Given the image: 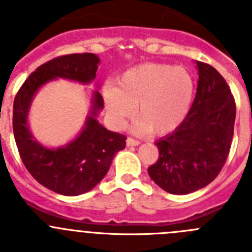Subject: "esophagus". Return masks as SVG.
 Returning <instances> with one entry per match:
<instances>
[{"mask_svg": "<svg viewBox=\"0 0 252 252\" xmlns=\"http://www.w3.org/2000/svg\"><path fill=\"white\" fill-rule=\"evenodd\" d=\"M139 144H140L139 140L134 139V138L129 137L128 139H126V145H128V147H137V145H139Z\"/></svg>", "mask_w": 252, "mask_h": 252, "instance_id": "1", "label": "esophagus"}]
</instances>
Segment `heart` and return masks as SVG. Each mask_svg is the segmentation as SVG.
<instances>
[{"instance_id": "obj_1", "label": "heart", "mask_w": 252, "mask_h": 252, "mask_svg": "<svg viewBox=\"0 0 252 252\" xmlns=\"http://www.w3.org/2000/svg\"><path fill=\"white\" fill-rule=\"evenodd\" d=\"M194 97V81L185 68L166 63H143L126 70L117 87L104 89L112 118L122 123L137 105L138 130L168 134L182 124Z\"/></svg>"}]
</instances>
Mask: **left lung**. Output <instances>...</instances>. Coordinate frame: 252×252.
Returning <instances> with one entry per match:
<instances>
[{
  "label": "left lung",
  "mask_w": 252,
  "mask_h": 252,
  "mask_svg": "<svg viewBox=\"0 0 252 252\" xmlns=\"http://www.w3.org/2000/svg\"><path fill=\"white\" fill-rule=\"evenodd\" d=\"M197 88L183 123L157 140L159 159L148 168L158 187L184 195L210 184L231 148L236 105L226 81L213 65L196 61Z\"/></svg>",
  "instance_id": "left-lung-1"
}]
</instances>
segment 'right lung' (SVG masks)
<instances>
[{"instance_id":"add662e5","label":"right lung","mask_w":252,"mask_h":252,"mask_svg":"<svg viewBox=\"0 0 252 252\" xmlns=\"http://www.w3.org/2000/svg\"><path fill=\"white\" fill-rule=\"evenodd\" d=\"M99 58L94 53H74L39 65L25 81L13 102V134L28 173L47 189L67 196L88 192L109 170L114 155L126 148V137L114 133L95 119L104 107L95 91L91 114L78 137L64 147L49 149L33 139L27 124L28 109L36 92L47 82L64 78L88 84L95 78Z\"/></svg>"}]
</instances>
